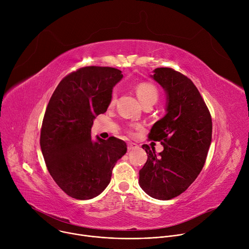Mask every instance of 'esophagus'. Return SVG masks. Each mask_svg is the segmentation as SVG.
Masks as SVG:
<instances>
[{"label": "esophagus", "instance_id": "34e87169", "mask_svg": "<svg viewBox=\"0 0 249 249\" xmlns=\"http://www.w3.org/2000/svg\"><path fill=\"white\" fill-rule=\"evenodd\" d=\"M138 146H137V144H135V143H128V151H132V150H134V149H136Z\"/></svg>", "mask_w": 249, "mask_h": 249}]
</instances>
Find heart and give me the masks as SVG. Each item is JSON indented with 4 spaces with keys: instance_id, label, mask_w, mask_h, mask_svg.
<instances>
[{
    "instance_id": "obj_1",
    "label": "heart",
    "mask_w": 249,
    "mask_h": 249,
    "mask_svg": "<svg viewBox=\"0 0 249 249\" xmlns=\"http://www.w3.org/2000/svg\"><path fill=\"white\" fill-rule=\"evenodd\" d=\"M135 91L143 105L147 104H155L159 98L158 89L150 83H140L136 86ZM116 101V93L113 92L110 97L109 104L112 106Z\"/></svg>"
}]
</instances>
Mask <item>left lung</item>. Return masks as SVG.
Segmentation results:
<instances>
[{"label": "left lung", "mask_w": 249, "mask_h": 249, "mask_svg": "<svg viewBox=\"0 0 249 249\" xmlns=\"http://www.w3.org/2000/svg\"><path fill=\"white\" fill-rule=\"evenodd\" d=\"M165 91V115L157 121L149 138L160 142L159 155L143 145L148 160L139 172V185L149 196L170 200L184 192L202 170L212 142V118L190 79L170 68H157L151 75Z\"/></svg>", "instance_id": "left-lung-1"}]
</instances>
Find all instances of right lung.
Listing matches in <instances>:
<instances>
[{
	"mask_svg": "<svg viewBox=\"0 0 249 249\" xmlns=\"http://www.w3.org/2000/svg\"><path fill=\"white\" fill-rule=\"evenodd\" d=\"M122 72L110 67H84L65 77L44 114L40 147L54 181L69 196L89 200L110 182L112 169L127 152L124 141L91 139L94 118L107 110Z\"/></svg>",
	"mask_w": 249,
	"mask_h": 249,
	"instance_id": "add662e5",
	"label": "right lung"
}]
</instances>
